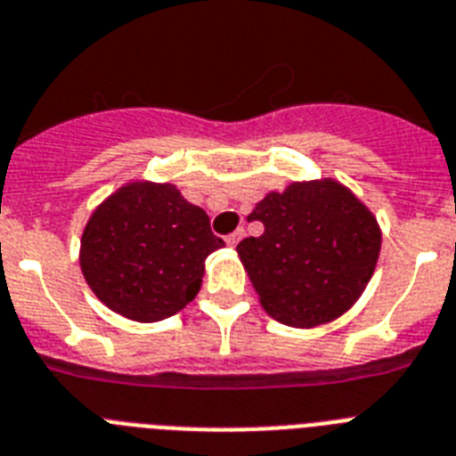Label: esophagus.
<instances>
[{"label": "esophagus", "instance_id": "1", "mask_svg": "<svg viewBox=\"0 0 456 456\" xmlns=\"http://www.w3.org/2000/svg\"><path fill=\"white\" fill-rule=\"evenodd\" d=\"M243 236H246V229L240 227V229H236L234 234H229V236H227V239H224V240H227V246H229V248H234V246H236V243H239V240H240V239H243Z\"/></svg>", "mask_w": 456, "mask_h": 456}]
</instances>
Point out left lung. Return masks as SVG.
<instances>
[{"label": "left lung", "mask_w": 456, "mask_h": 456, "mask_svg": "<svg viewBox=\"0 0 456 456\" xmlns=\"http://www.w3.org/2000/svg\"><path fill=\"white\" fill-rule=\"evenodd\" d=\"M248 220L262 236L236 246L259 304L273 320L311 329L346 311L369 285L380 255L376 216L334 178L269 192Z\"/></svg>", "instance_id": "1"}]
</instances>
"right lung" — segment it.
Returning <instances> with one entry per match:
<instances>
[{"instance_id":"1","label":"right lung","mask_w":456,"mask_h":456,"mask_svg":"<svg viewBox=\"0 0 456 456\" xmlns=\"http://www.w3.org/2000/svg\"><path fill=\"white\" fill-rule=\"evenodd\" d=\"M224 240L171 183L134 181L104 199L80 239L86 282L118 315L159 322L197 297L206 257Z\"/></svg>"}]
</instances>
